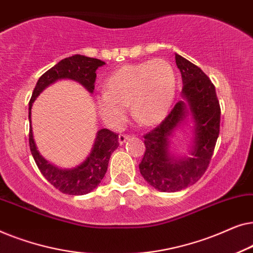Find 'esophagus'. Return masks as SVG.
<instances>
[{
  "label": "esophagus",
  "instance_id": "34e87169",
  "mask_svg": "<svg viewBox=\"0 0 253 253\" xmlns=\"http://www.w3.org/2000/svg\"><path fill=\"white\" fill-rule=\"evenodd\" d=\"M130 138V134H126V133H120L119 134V141H120V144L121 145H123L124 143H126V141L129 139Z\"/></svg>",
  "mask_w": 253,
  "mask_h": 253
}]
</instances>
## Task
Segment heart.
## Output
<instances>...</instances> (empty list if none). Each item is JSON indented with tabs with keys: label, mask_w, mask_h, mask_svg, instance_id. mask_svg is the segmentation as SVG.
Listing matches in <instances>:
<instances>
[{
	"label": "heart",
	"mask_w": 253,
	"mask_h": 253,
	"mask_svg": "<svg viewBox=\"0 0 253 253\" xmlns=\"http://www.w3.org/2000/svg\"><path fill=\"white\" fill-rule=\"evenodd\" d=\"M105 87L95 95V106L107 126H122L129 103L134 119L151 126L164 120L170 109L176 75L169 62L157 58L117 69L107 78Z\"/></svg>",
	"instance_id": "obj_1"
}]
</instances>
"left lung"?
Returning a JSON list of instances; mask_svg holds the SVG:
<instances>
[{"mask_svg":"<svg viewBox=\"0 0 253 253\" xmlns=\"http://www.w3.org/2000/svg\"><path fill=\"white\" fill-rule=\"evenodd\" d=\"M182 75L183 98L157 127L144 134V157L139 170L150 185L162 192H175L195 184L205 174L220 132L221 108L215 87L202 69L175 54ZM189 112L195 122L191 158L175 161L169 154L168 138Z\"/></svg>","mask_w":253,"mask_h":253,"instance_id":"obj_1","label":"left lung"}]
</instances>
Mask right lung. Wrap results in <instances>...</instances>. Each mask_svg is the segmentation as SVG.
I'll return each mask as SVG.
<instances>
[{
  "instance_id": "add662e5",
  "label": "right lung",
  "mask_w": 253,
  "mask_h": 253,
  "mask_svg": "<svg viewBox=\"0 0 253 253\" xmlns=\"http://www.w3.org/2000/svg\"><path fill=\"white\" fill-rule=\"evenodd\" d=\"M103 64L105 62L101 60L87 57L84 55H74L55 64L41 76L33 89L29 103V120L31 121V109L33 101L48 85L53 84L58 79H74L92 93L94 91L95 71ZM29 141L31 153L43 177L58 191L72 196L86 195L100 184L108 168L110 155L120 145L119 134L108 129L99 130L96 133L94 146L87 159L78 167L67 170V169H58L41 157L34 143L32 126H30Z\"/></svg>"
}]
</instances>
